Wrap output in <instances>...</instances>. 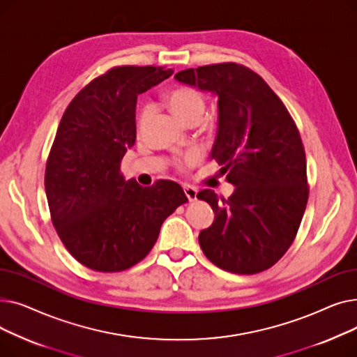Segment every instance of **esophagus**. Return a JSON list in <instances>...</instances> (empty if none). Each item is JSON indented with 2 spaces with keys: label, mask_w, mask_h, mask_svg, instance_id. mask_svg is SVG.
Wrapping results in <instances>:
<instances>
[{
  "label": "esophagus",
  "mask_w": 357,
  "mask_h": 357,
  "mask_svg": "<svg viewBox=\"0 0 357 357\" xmlns=\"http://www.w3.org/2000/svg\"><path fill=\"white\" fill-rule=\"evenodd\" d=\"M183 191H185V195H186V198H188V201H190V202L197 201L198 190H197V188H194V186H190V185H188V186H185Z\"/></svg>",
  "instance_id": "esophagus-1"
}]
</instances>
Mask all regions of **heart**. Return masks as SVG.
I'll list each match as a JSON object with an SVG mask.
<instances>
[{
    "label": "heart",
    "instance_id": "b5f03b06",
    "mask_svg": "<svg viewBox=\"0 0 357 357\" xmlns=\"http://www.w3.org/2000/svg\"><path fill=\"white\" fill-rule=\"evenodd\" d=\"M166 104L169 109L174 112V116L178 117L182 123H188L190 120H194V119H201L205 109V102L199 93L195 89L186 88V86L175 88L171 92H167ZM149 112H150L149 107H144L142 109L140 119H139L140 124H144V121L149 117ZM199 159H201V153L198 150H191L190 153L185 155L183 163L192 166Z\"/></svg>",
    "mask_w": 357,
    "mask_h": 357
}]
</instances>
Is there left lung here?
Segmentation results:
<instances>
[{"label": "left lung", "mask_w": 357, "mask_h": 357, "mask_svg": "<svg viewBox=\"0 0 357 357\" xmlns=\"http://www.w3.org/2000/svg\"><path fill=\"white\" fill-rule=\"evenodd\" d=\"M175 79L218 98L210 158L234 185L229 198L211 190L198 192L197 198L207 201L215 214L199 233V246L224 271H266L292 245L307 207V162L299 131L284 102L245 66L185 69Z\"/></svg>", "instance_id": "1"}]
</instances>
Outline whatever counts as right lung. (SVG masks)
<instances>
[{
	"mask_svg": "<svg viewBox=\"0 0 357 357\" xmlns=\"http://www.w3.org/2000/svg\"><path fill=\"white\" fill-rule=\"evenodd\" d=\"M174 73L119 66L78 92L56 131L45 188L53 226L69 253L98 272H120L152 250L162 222L185 197L174 181L142 186L120 163L136 142L139 93Z\"/></svg>",
	"mask_w": 357,
	"mask_h": 357,
	"instance_id": "add662e5",
	"label": "right lung"
}]
</instances>
